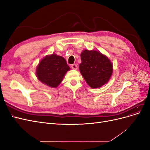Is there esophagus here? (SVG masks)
Segmentation results:
<instances>
[{
  "mask_svg": "<svg viewBox=\"0 0 150 150\" xmlns=\"http://www.w3.org/2000/svg\"><path fill=\"white\" fill-rule=\"evenodd\" d=\"M71 68H72V69L76 70L77 69H78V66H77L76 64H72V65H71Z\"/></svg>",
  "mask_w": 150,
  "mask_h": 150,
  "instance_id": "esophagus-1",
  "label": "esophagus"
}]
</instances>
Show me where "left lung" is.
<instances>
[{
  "instance_id": "1",
  "label": "left lung",
  "mask_w": 150,
  "mask_h": 150,
  "mask_svg": "<svg viewBox=\"0 0 150 150\" xmlns=\"http://www.w3.org/2000/svg\"><path fill=\"white\" fill-rule=\"evenodd\" d=\"M81 59L80 72L91 88L101 87L110 79L112 66L106 56L96 51L84 50L81 54Z\"/></svg>"
}]
</instances>
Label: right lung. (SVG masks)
<instances>
[{"mask_svg": "<svg viewBox=\"0 0 150 150\" xmlns=\"http://www.w3.org/2000/svg\"><path fill=\"white\" fill-rule=\"evenodd\" d=\"M70 69L64 58L52 54L40 61L36 74L42 83L52 88L59 84L67 71Z\"/></svg>", "mask_w": 150, "mask_h": 150, "instance_id": "obj_1", "label": "right lung"}]
</instances>
